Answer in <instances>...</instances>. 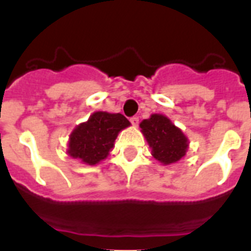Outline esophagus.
Returning <instances> with one entry per match:
<instances>
[{
    "label": "esophagus",
    "mask_w": 251,
    "mask_h": 251,
    "mask_svg": "<svg viewBox=\"0 0 251 251\" xmlns=\"http://www.w3.org/2000/svg\"><path fill=\"white\" fill-rule=\"evenodd\" d=\"M130 123H132L134 127H137V126H138V123H139L138 117H132V118H130Z\"/></svg>",
    "instance_id": "obj_1"
}]
</instances>
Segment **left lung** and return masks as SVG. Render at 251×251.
I'll use <instances>...</instances> for the list:
<instances>
[{"mask_svg":"<svg viewBox=\"0 0 251 251\" xmlns=\"http://www.w3.org/2000/svg\"><path fill=\"white\" fill-rule=\"evenodd\" d=\"M139 127L152 150V156L162 165L176 163L186 156L188 138L168 117L154 113L148 119H143Z\"/></svg>","mask_w":251,"mask_h":251,"instance_id":"obj_1","label":"left lung"}]
</instances>
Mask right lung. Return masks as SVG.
<instances>
[{
  "label": "right lung",
  "instance_id": "1",
  "mask_svg": "<svg viewBox=\"0 0 251 251\" xmlns=\"http://www.w3.org/2000/svg\"><path fill=\"white\" fill-rule=\"evenodd\" d=\"M129 126L130 122L121 113L94 112L70 133L66 153L85 165H98L109 156L119 132Z\"/></svg>",
  "mask_w": 251,
  "mask_h": 251
}]
</instances>
